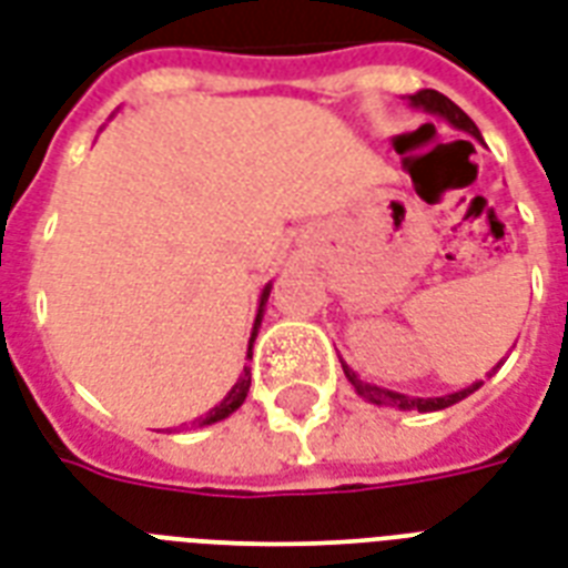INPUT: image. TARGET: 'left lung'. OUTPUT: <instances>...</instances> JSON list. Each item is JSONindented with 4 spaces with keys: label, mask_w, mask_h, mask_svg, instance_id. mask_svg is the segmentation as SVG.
<instances>
[{
    "label": "left lung",
    "mask_w": 568,
    "mask_h": 568,
    "mask_svg": "<svg viewBox=\"0 0 568 568\" xmlns=\"http://www.w3.org/2000/svg\"><path fill=\"white\" fill-rule=\"evenodd\" d=\"M408 100H412V105H415V109H424V112H429V115L444 118V121H447L450 126H456V130H465V133H471L474 139H480V130H477V124H474L471 118L465 115L459 105L453 103L450 97L438 94V91H433V88H424V91H417V94H412ZM498 367H495V371H498ZM344 373H346V379L353 382V388L358 390L364 399H371V403H376V406L403 408V412H412V408H417V412H438V408H447V406H453V403H459V399H465L468 394H474V390L483 385V382H474V385H468V388L456 390V394H444V397H406V394H397V390L376 388V385H371V382H362L358 379V373H355L349 364H344Z\"/></svg>",
    "instance_id": "left-lung-1"
}]
</instances>
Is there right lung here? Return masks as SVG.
<instances>
[{"label": "right lung", "mask_w": 568, "mask_h": 568, "mask_svg": "<svg viewBox=\"0 0 568 568\" xmlns=\"http://www.w3.org/2000/svg\"><path fill=\"white\" fill-rule=\"evenodd\" d=\"M270 290L272 284H266V290L261 293V307H257V316H254V328H252V337H248V358H252V346H254V337H257V328H261V320H263V307H266V298H270ZM248 388H252V371L245 367L243 376H240V382H236L234 388L227 390V397L219 403L215 408H210L204 417H197L195 426H210V424H219V420H224L227 415H234L236 408L243 406L245 397H248Z\"/></svg>", "instance_id": "obj_1"}]
</instances>
